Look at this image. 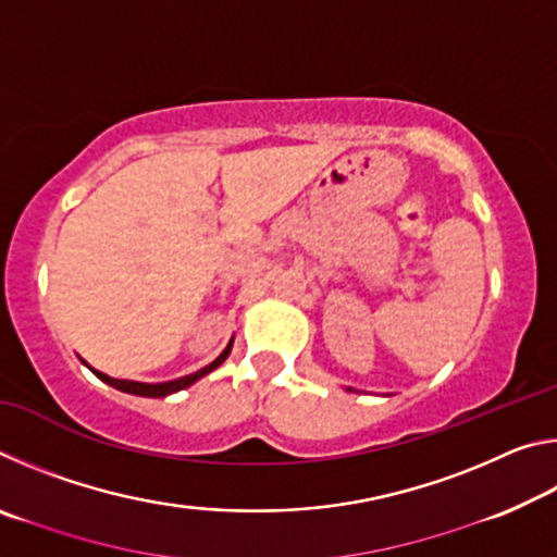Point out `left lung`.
Here are the masks:
<instances>
[{
	"label": "left lung",
	"mask_w": 557,
	"mask_h": 557,
	"mask_svg": "<svg viewBox=\"0 0 557 557\" xmlns=\"http://www.w3.org/2000/svg\"><path fill=\"white\" fill-rule=\"evenodd\" d=\"M346 391H348V393H351V388H346Z\"/></svg>",
	"instance_id": "left-lung-1"
}]
</instances>
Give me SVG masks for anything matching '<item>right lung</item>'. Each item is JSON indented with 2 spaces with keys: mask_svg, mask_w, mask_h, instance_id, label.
Wrapping results in <instances>:
<instances>
[{
  "mask_svg": "<svg viewBox=\"0 0 557 557\" xmlns=\"http://www.w3.org/2000/svg\"><path fill=\"white\" fill-rule=\"evenodd\" d=\"M231 348H233V338L228 342V346L223 348V351L213 358V361L209 363V366H203L201 371H196V373H188V375H182V379H174V381H164V383H139V381H122V379H110L108 373H100V371H96V369H88L98 375V379L102 381V383H108V385H112V388H117V391H122V393H129V395H143V398H166V395H172V393H178V391H184V388H188V385H194L196 381L199 379H203V375H209L211 371H215L219 369V366L225 361V358L231 356Z\"/></svg>",
  "mask_w": 557,
  "mask_h": 557,
  "instance_id": "right-lung-1",
  "label": "right lung"
}]
</instances>
